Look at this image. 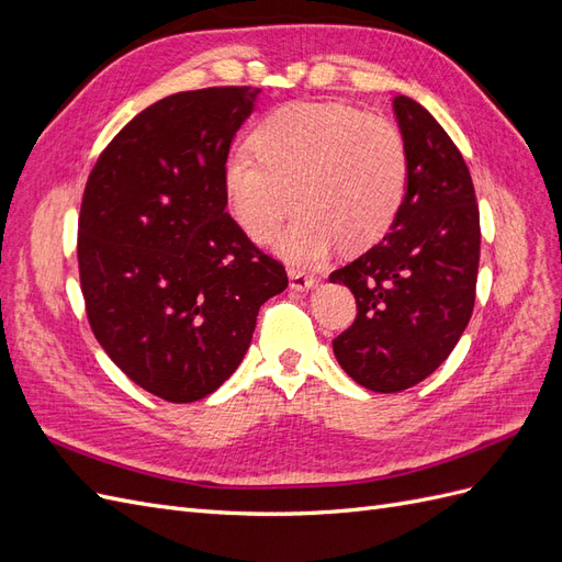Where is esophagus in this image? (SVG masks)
<instances>
[{
    "label": "esophagus",
    "instance_id": "34e87169",
    "mask_svg": "<svg viewBox=\"0 0 562 562\" xmlns=\"http://www.w3.org/2000/svg\"><path fill=\"white\" fill-rule=\"evenodd\" d=\"M288 279H291V288H293V291H312V288L318 283L314 277L304 274V271H300V269H295V267L288 269Z\"/></svg>",
    "mask_w": 562,
    "mask_h": 562
}]
</instances>
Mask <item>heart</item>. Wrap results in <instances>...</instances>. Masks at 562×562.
<instances>
[{
    "label": "heart",
    "mask_w": 562,
    "mask_h": 562,
    "mask_svg": "<svg viewBox=\"0 0 562 562\" xmlns=\"http://www.w3.org/2000/svg\"><path fill=\"white\" fill-rule=\"evenodd\" d=\"M248 151L223 166L234 223L255 244H269L283 220L302 209L277 241L295 265L323 262L342 241L368 248L389 232L407 182L405 145L384 116L339 103H295L267 114L248 135Z\"/></svg>",
    "instance_id": "heart-1"
}]
</instances>
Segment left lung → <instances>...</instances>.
Masks as SVG:
<instances>
[{
    "mask_svg": "<svg viewBox=\"0 0 562 562\" xmlns=\"http://www.w3.org/2000/svg\"><path fill=\"white\" fill-rule=\"evenodd\" d=\"M407 182L380 244L330 274L356 297V321L333 339L337 363L370 391L411 389L443 363L475 302L481 215L450 135L419 103L394 98Z\"/></svg>",
    "mask_w": 562,
    "mask_h": 562,
    "instance_id": "obj_1",
    "label": "left lung"
}]
</instances>
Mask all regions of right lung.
Instances as JSON below:
<instances>
[{
  "instance_id": "obj_1",
  "label": "right lung",
  "mask_w": 562,
  "mask_h": 562,
  "mask_svg": "<svg viewBox=\"0 0 562 562\" xmlns=\"http://www.w3.org/2000/svg\"><path fill=\"white\" fill-rule=\"evenodd\" d=\"M260 89L173 93L98 157L79 213V281L95 339L171 403L206 398L239 368L279 260L225 211L223 166Z\"/></svg>"
}]
</instances>
